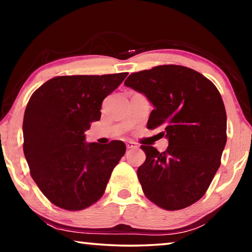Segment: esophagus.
<instances>
[{
	"label": "esophagus",
	"mask_w": 252,
	"mask_h": 252,
	"mask_svg": "<svg viewBox=\"0 0 252 252\" xmlns=\"http://www.w3.org/2000/svg\"><path fill=\"white\" fill-rule=\"evenodd\" d=\"M126 146L127 149H136V148L139 147L138 144H136V143L133 142V141H126Z\"/></svg>",
	"instance_id": "34e87169"
}]
</instances>
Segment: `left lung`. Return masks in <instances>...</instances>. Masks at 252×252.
Returning a JSON list of instances; mask_svg holds the SVG:
<instances>
[{
	"label": "left lung",
	"mask_w": 252,
	"mask_h": 252,
	"mask_svg": "<svg viewBox=\"0 0 252 252\" xmlns=\"http://www.w3.org/2000/svg\"><path fill=\"white\" fill-rule=\"evenodd\" d=\"M125 84L155 106L148 129L162 127L164 152L141 146L146 161L138 178L146 197L165 210H180L203 197L221 163L227 114L218 89L190 67L159 65L135 72Z\"/></svg>",
	"instance_id": "obj_1"
}]
</instances>
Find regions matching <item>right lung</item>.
<instances>
[{
  "label": "right lung",
  "instance_id": "obj_1",
  "mask_svg": "<svg viewBox=\"0 0 252 252\" xmlns=\"http://www.w3.org/2000/svg\"><path fill=\"white\" fill-rule=\"evenodd\" d=\"M127 73L64 75L46 81L30 97L23 119V151L31 177L59 208L83 210L99 200L126 144L87 143L101 105Z\"/></svg>",
  "mask_w": 252,
  "mask_h": 252
}]
</instances>
